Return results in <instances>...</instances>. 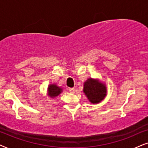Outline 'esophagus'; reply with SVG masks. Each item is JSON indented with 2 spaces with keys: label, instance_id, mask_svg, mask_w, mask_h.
<instances>
[{
  "label": "esophagus",
  "instance_id": "1",
  "mask_svg": "<svg viewBox=\"0 0 148 148\" xmlns=\"http://www.w3.org/2000/svg\"><path fill=\"white\" fill-rule=\"evenodd\" d=\"M69 91H70L71 93H74L75 92V89L74 88H69Z\"/></svg>",
  "mask_w": 148,
  "mask_h": 148
}]
</instances>
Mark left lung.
I'll return each instance as SVG.
<instances>
[{"instance_id": "1", "label": "left lung", "mask_w": 148, "mask_h": 148, "mask_svg": "<svg viewBox=\"0 0 148 148\" xmlns=\"http://www.w3.org/2000/svg\"><path fill=\"white\" fill-rule=\"evenodd\" d=\"M83 92L90 103H99L107 95V87L105 83L97 78H88L83 85Z\"/></svg>"}]
</instances>
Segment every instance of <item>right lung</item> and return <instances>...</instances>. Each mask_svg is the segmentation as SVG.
<instances>
[{"instance_id":"right-lung-1","label":"right lung","mask_w":148,"mask_h":148,"mask_svg":"<svg viewBox=\"0 0 148 148\" xmlns=\"http://www.w3.org/2000/svg\"><path fill=\"white\" fill-rule=\"evenodd\" d=\"M63 92V88L56 84H51L47 87V95L51 99H54Z\"/></svg>"}]
</instances>
